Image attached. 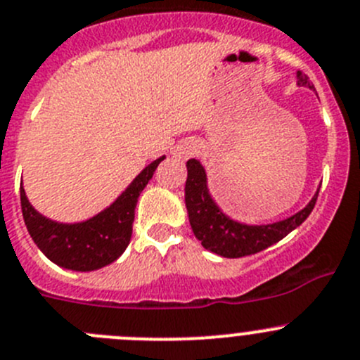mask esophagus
Returning <instances> with one entry per match:
<instances>
[{
  "label": "esophagus",
  "instance_id": "obj_1",
  "mask_svg": "<svg viewBox=\"0 0 360 360\" xmlns=\"http://www.w3.org/2000/svg\"><path fill=\"white\" fill-rule=\"evenodd\" d=\"M198 150H200L198 143L184 141L176 146V150H174V157H178V159H189V157L196 155Z\"/></svg>",
  "mask_w": 360,
  "mask_h": 360
}]
</instances>
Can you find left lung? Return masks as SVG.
Returning a JSON list of instances; mask_svg holds the SVG:
<instances>
[{"label":"left lung","mask_w":360,"mask_h":360,"mask_svg":"<svg viewBox=\"0 0 360 360\" xmlns=\"http://www.w3.org/2000/svg\"><path fill=\"white\" fill-rule=\"evenodd\" d=\"M297 84L314 90L313 83L304 72H297ZM318 193L311 198L309 203L283 221L272 224L251 226L233 221L224 214L207 186V173L200 160H187V182H186V207L189 214L191 228L205 249L222 256V258H242L256 255L263 249L285 238L297 226L302 224L313 212Z\"/></svg>","instance_id":"left-lung-1"}]
</instances>
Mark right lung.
I'll return each mask as SVG.
<instances>
[{"mask_svg":"<svg viewBox=\"0 0 360 360\" xmlns=\"http://www.w3.org/2000/svg\"><path fill=\"white\" fill-rule=\"evenodd\" d=\"M164 159L166 157H159L148 164L105 210L74 224L44 217L32 207L20 186L24 224L33 242L51 262L77 272H91L118 259L131 242L134 208L139 194Z\"/></svg>","mask_w":360,"mask_h":360,"instance_id":"right-lung-1","label":"right lung"}]
</instances>
